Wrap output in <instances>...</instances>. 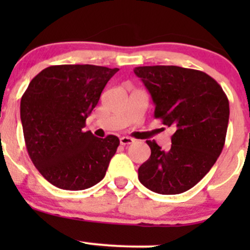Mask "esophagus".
Returning a JSON list of instances; mask_svg holds the SVG:
<instances>
[{"label":"esophagus","instance_id":"1","mask_svg":"<svg viewBox=\"0 0 250 250\" xmlns=\"http://www.w3.org/2000/svg\"><path fill=\"white\" fill-rule=\"evenodd\" d=\"M133 141H134V140H133L132 138H129V137H122V138H120L121 145H129V144H132Z\"/></svg>","mask_w":250,"mask_h":250}]
</instances>
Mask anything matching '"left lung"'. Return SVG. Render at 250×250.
<instances>
[{"label": "left lung", "mask_w": 250, "mask_h": 250, "mask_svg": "<svg viewBox=\"0 0 250 250\" xmlns=\"http://www.w3.org/2000/svg\"><path fill=\"white\" fill-rule=\"evenodd\" d=\"M155 104V118L172 127V146L162 150L147 140L151 156L138 169L140 183L161 195H178L196 185L223 151L229 99L206 72L173 65L138 66Z\"/></svg>", "instance_id": "obj_1"}]
</instances>
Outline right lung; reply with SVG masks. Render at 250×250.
<instances>
[{
    "instance_id": "add662e5",
    "label": "right lung",
    "mask_w": 250,
    "mask_h": 250,
    "mask_svg": "<svg viewBox=\"0 0 250 250\" xmlns=\"http://www.w3.org/2000/svg\"><path fill=\"white\" fill-rule=\"evenodd\" d=\"M118 69L53 65L30 82L20 102L25 145L32 163L52 185L78 191L103 180L120 139L83 132L103 89Z\"/></svg>"
}]
</instances>
